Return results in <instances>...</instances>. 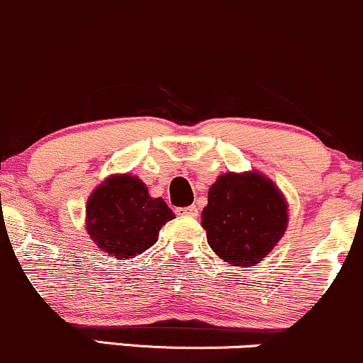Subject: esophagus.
I'll use <instances>...</instances> for the list:
<instances>
[{"instance_id":"1","label":"esophagus","mask_w":363,"mask_h":363,"mask_svg":"<svg viewBox=\"0 0 363 363\" xmlns=\"http://www.w3.org/2000/svg\"><path fill=\"white\" fill-rule=\"evenodd\" d=\"M177 213L180 214V216H192V218H196L197 214H199V209L196 208V206H189V208L178 209Z\"/></svg>"}]
</instances>
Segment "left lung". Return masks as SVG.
Instances as JSON below:
<instances>
[{
	"instance_id": "left-lung-1",
	"label": "left lung",
	"mask_w": 363,
	"mask_h": 363,
	"mask_svg": "<svg viewBox=\"0 0 363 363\" xmlns=\"http://www.w3.org/2000/svg\"><path fill=\"white\" fill-rule=\"evenodd\" d=\"M282 190L259 171L220 174L202 209L208 244L225 263L255 267L279 244L289 225Z\"/></svg>"
}]
</instances>
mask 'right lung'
I'll list each match as a JSON object with an SVG mask.
<instances>
[{
	"mask_svg": "<svg viewBox=\"0 0 363 363\" xmlns=\"http://www.w3.org/2000/svg\"><path fill=\"white\" fill-rule=\"evenodd\" d=\"M174 213L150 197L136 174H108L88 197L86 232L111 258L130 259L152 247Z\"/></svg>",
	"mask_w": 363,
	"mask_h": 363,
	"instance_id": "obj_1",
	"label": "right lung"
}]
</instances>
